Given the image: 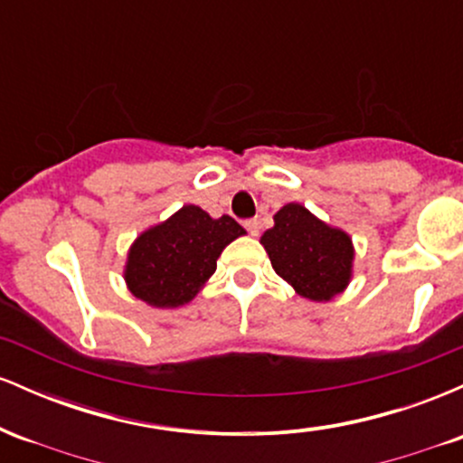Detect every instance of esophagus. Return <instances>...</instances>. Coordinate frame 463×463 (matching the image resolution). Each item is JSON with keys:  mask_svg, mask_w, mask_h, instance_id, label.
Segmentation results:
<instances>
[{"mask_svg": "<svg viewBox=\"0 0 463 463\" xmlns=\"http://www.w3.org/2000/svg\"><path fill=\"white\" fill-rule=\"evenodd\" d=\"M243 228H246V231H248L252 237L259 235V222H257V220H246V222H243Z\"/></svg>", "mask_w": 463, "mask_h": 463, "instance_id": "1", "label": "esophagus"}]
</instances>
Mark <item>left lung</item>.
Returning a JSON list of instances; mask_svg holds the SVG:
<instances>
[{"label":"left lung","instance_id":"obj_1","mask_svg":"<svg viewBox=\"0 0 463 463\" xmlns=\"http://www.w3.org/2000/svg\"><path fill=\"white\" fill-rule=\"evenodd\" d=\"M261 243L274 272L309 300H331L350 280L353 243L339 228L326 226L302 204H285Z\"/></svg>","mask_w":463,"mask_h":463}]
</instances>
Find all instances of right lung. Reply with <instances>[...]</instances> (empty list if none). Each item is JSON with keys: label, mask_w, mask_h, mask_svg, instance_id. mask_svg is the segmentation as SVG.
Here are the masks:
<instances>
[{"label": "right lung", "mask_w": 463, "mask_h": 463, "mask_svg": "<svg viewBox=\"0 0 463 463\" xmlns=\"http://www.w3.org/2000/svg\"><path fill=\"white\" fill-rule=\"evenodd\" d=\"M241 235L246 231L231 215L213 220L200 206H183L132 243L124 274L128 289L158 309L184 305L215 272L222 250Z\"/></svg>", "instance_id": "1"}]
</instances>
